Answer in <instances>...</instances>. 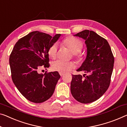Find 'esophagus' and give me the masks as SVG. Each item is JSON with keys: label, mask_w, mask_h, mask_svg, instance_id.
<instances>
[{"label": "esophagus", "mask_w": 127, "mask_h": 127, "mask_svg": "<svg viewBox=\"0 0 127 127\" xmlns=\"http://www.w3.org/2000/svg\"><path fill=\"white\" fill-rule=\"evenodd\" d=\"M60 75H61V76H62V75H63L64 74V73H61V72H60Z\"/></svg>", "instance_id": "obj_1"}]
</instances>
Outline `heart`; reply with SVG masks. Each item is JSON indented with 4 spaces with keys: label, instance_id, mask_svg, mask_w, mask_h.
<instances>
[{
    "label": "heart",
    "instance_id": "1",
    "mask_svg": "<svg viewBox=\"0 0 127 127\" xmlns=\"http://www.w3.org/2000/svg\"><path fill=\"white\" fill-rule=\"evenodd\" d=\"M62 44L65 46L73 53V57L78 62H82L84 60L83 56L79 52L82 49L83 44L81 41L74 37H67L62 41ZM57 46L56 44H53L48 49V55L49 57L54 59L57 57ZM75 67L74 62L72 61L65 62L61 60H57L52 64V68L54 71L61 73H67Z\"/></svg>",
    "mask_w": 127,
    "mask_h": 127
}]
</instances>
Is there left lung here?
Wrapping results in <instances>:
<instances>
[{"mask_svg":"<svg viewBox=\"0 0 127 127\" xmlns=\"http://www.w3.org/2000/svg\"><path fill=\"white\" fill-rule=\"evenodd\" d=\"M85 40L87 56L77 71L83 75H72L71 94L82 103H92L102 96L110 86L114 64V57L106 39L89 30L74 35Z\"/></svg>","mask_w":127,"mask_h":127,"instance_id":"obj_1","label":"left lung"}]
</instances>
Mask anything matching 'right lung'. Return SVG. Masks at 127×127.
Masks as SVG:
<instances>
[{
  "mask_svg": "<svg viewBox=\"0 0 127 127\" xmlns=\"http://www.w3.org/2000/svg\"><path fill=\"white\" fill-rule=\"evenodd\" d=\"M61 34L54 37L34 31L17 41L9 56L13 83L25 98L40 103L49 99L61 76L58 72L38 73L41 67H49L48 49Z\"/></svg>",
  "mask_w": 127,
  "mask_h": 127,
  "instance_id": "obj_1",
  "label": "right lung"
}]
</instances>
